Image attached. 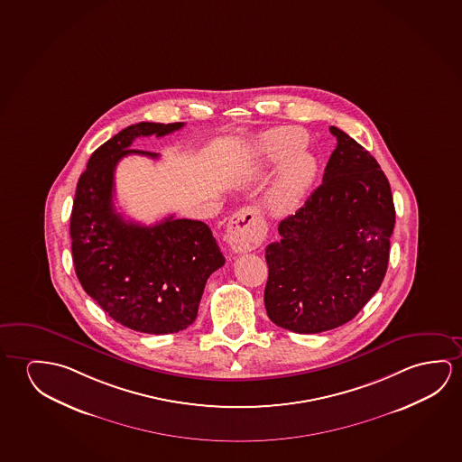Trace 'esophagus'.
<instances>
[{"instance_id":"1","label":"esophagus","mask_w":462,"mask_h":462,"mask_svg":"<svg viewBox=\"0 0 462 462\" xmlns=\"http://www.w3.org/2000/svg\"><path fill=\"white\" fill-rule=\"evenodd\" d=\"M267 235V226L249 208H243L230 217L227 226V242L234 253L243 254L256 249Z\"/></svg>"}]
</instances>
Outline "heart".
Instances as JSON below:
<instances>
[{"label":"heart","mask_w":462,"mask_h":462,"mask_svg":"<svg viewBox=\"0 0 462 462\" xmlns=\"http://www.w3.org/2000/svg\"><path fill=\"white\" fill-rule=\"evenodd\" d=\"M306 143L307 135L296 128L272 129L263 137V152L269 160L287 158L263 197L267 211L273 216L292 213L317 178L319 162L302 149Z\"/></svg>","instance_id":"1"}]
</instances>
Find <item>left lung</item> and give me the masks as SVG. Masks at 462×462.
I'll return each instance as SVG.
<instances>
[{
  "instance_id": "left-lung-1",
  "label": "left lung",
  "mask_w": 462,
  "mask_h": 462,
  "mask_svg": "<svg viewBox=\"0 0 462 462\" xmlns=\"http://www.w3.org/2000/svg\"><path fill=\"white\" fill-rule=\"evenodd\" d=\"M323 182L280 222L265 248L263 304L277 327L315 334L342 327L383 283L395 208L391 185L368 150L336 126Z\"/></svg>"
}]
</instances>
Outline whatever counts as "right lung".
<instances>
[{
	"mask_svg": "<svg viewBox=\"0 0 462 462\" xmlns=\"http://www.w3.org/2000/svg\"><path fill=\"white\" fill-rule=\"evenodd\" d=\"M184 123H137L94 152L79 176L70 216L71 257L79 283L123 327L139 333H179L190 327L206 280L226 259L201 220L164 217L155 226L115 211V168L137 137L170 134Z\"/></svg>",
	"mask_w": 462,
	"mask_h": 462,
	"instance_id": "right-lung-1",
	"label": "right lung"
}]
</instances>
